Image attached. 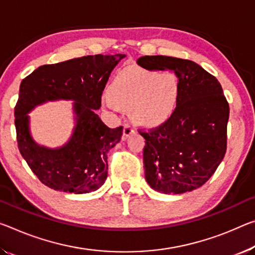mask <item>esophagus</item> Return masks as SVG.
I'll use <instances>...</instances> for the list:
<instances>
[{"instance_id": "1", "label": "esophagus", "mask_w": 255, "mask_h": 255, "mask_svg": "<svg viewBox=\"0 0 255 255\" xmlns=\"http://www.w3.org/2000/svg\"><path fill=\"white\" fill-rule=\"evenodd\" d=\"M132 132H134V128H132L129 124L125 125L124 134H123V140H126L128 137L132 134Z\"/></svg>"}]
</instances>
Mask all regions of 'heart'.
Returning a JSON list of instances; mask_svg holds the SVG:
<instances>
[{
	"label": "heart",
	"instance_id": "1",
	"mask_svg": "<svg viewBox=\"0 0 255 255\" xmlns=\"http://www.w3.org/2000/svg\"><path fill=\"white\" fill-rule=\"evenodd\" d=\"M109 109H131L137 124L153 128L171 118L179 102V83L168 72L130 68L119 72L102 100Z\"/></svg>",
	"mask_w": 255,
	"mask_h": 255
}]
</instances>
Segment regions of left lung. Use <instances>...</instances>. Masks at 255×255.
Returning <instances> with one entry per match:
<instances>
[{
    "mask_svg": "<svg viewBox=\"0 0 255 255\" xmlns=\"http://www.w3.org/2000/svg\"><path fill=\"white\" fill-rule=\"evenodd\" d=\"M145 69L173 71L179 102L167 123L139 134L145 138V179L156 192L183 194L209 180L227 148L229 106L220 83L199 64L164 55L137 60Z\"/></svg>",
    "mask_w": 255,
    "mask_h": 255,
    "instance_id": "8db88e82",
    "label": "left lung"
}]
</instances>
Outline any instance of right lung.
Instances as JSON below:
<instances>
[{"instance_id":"right-lung-1","label":"right lung","mask_w":255,"mask_h":255,"mask_svg":"<svg viewBox=\"0 0 255 255\" xmlns=\"http://www.w3.org/2000/svg\"><path fill=\"white\" fill-rule=\"evenodd\" d=\"M125 54L87 55L45 64L20 84L14 108L18 147L27 164L44 185L54 191L94 192L108 177V152L118 144L123 127L104 125L96 110L111 71ZM74 100L75 127L68 142L51 149L36 143L27 113L48 100Z\"/></svg>"}]
</instances>
